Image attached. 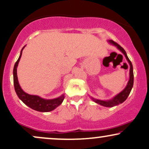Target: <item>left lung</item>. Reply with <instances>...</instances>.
Wrapping results in <instances>:
<instances>
[{
	"instance_id": "1",
	"label": "left lung",
	"mask_w": 149,
	"mask_h": 149,
	"mask_svg": "<svg viewBox=\"0 0 149 149\" xmlns=\"http://www.w3.org/2000/svg\"><path fill=\"white\" fill-rule=\"evenodd\" d=\"M109 43H111V44H113V45L116 46L118 49L122 53L124 54L125 57H126L127 60L128 61L129 65H130V70H129V80L128 83H127L126 88H125L121 92H120L118 94H117L116 96H114L112 99L108 100H102L95 99V98H92V99L94 102L99 104L100 105L104 106V107H114L116 105H119V104L123 103V102L127 99V97H128V96L129 95V94H130V92L131 91V89L133 88V86H134V72H133L132 63H131V61L129 60L128 57H127V55L124 49H123V47H121L118 44L116 43V42H113V40H109Z\"/></svg>"
}]
</instances>
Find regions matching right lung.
Here are the masks:
<instances>
[{
    "label": "right lung",
    "instance_id": "add662e5",
    "mask_svg": "<svg viewBox=\"0 0 149 149\" xmlns=\"http://www.w3.org/2000/svg\"><path fill=\"white\" fill-rule=\"evenodd\" d=\"M24 48V46L21 50L20 57L15 62L14 68H13V85H14L15 91L18 98L25 105L31 109L38 111H41V112H48V111H53L56 107L60 105L63 102L65 97L63 94L59 97L54 98V99H44L38 96L30 95V94L26 93L23 91L19 85L18 77H17V67H18L19 61H20L21 55H22V50Z\"/></svg>",
    "mask_w": 149,
    "mask_h": 149
}]
</instances>
